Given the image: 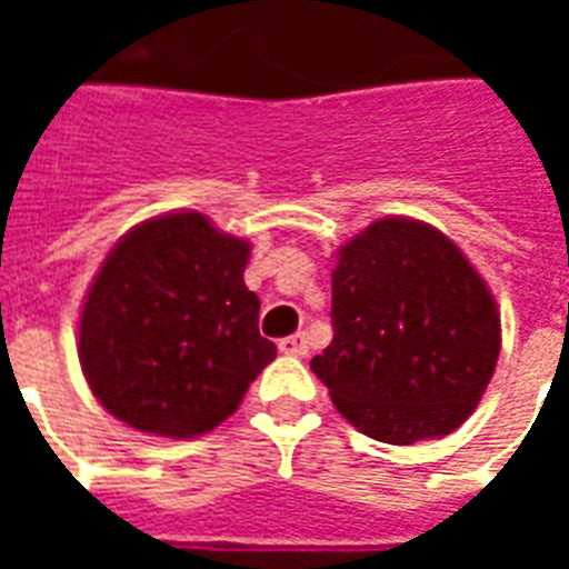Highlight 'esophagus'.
<instances>
[{
	"label": "esophagus",
	"instance_id": "obj_1",
	"mask_svg": "<svg viewBox=\"0 0 569 569\" xmlns=\"http://www.w3.org/2000/svg\"><path fill=\"white\" fill-rule=\"evenodd\" d=\"M280 353H286V357H305V353H308V341H305V332L289 335V338H283V341H280Z\"/></svg>",
	"mask_w": 569,
	"mask_h": 569
}]
</instances>
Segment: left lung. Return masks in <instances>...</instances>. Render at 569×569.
<instances>
[{
  "mask_svg": "<svg viewBox=\"0 0 569 569\" xmlns=\"http://www.w3.org/2000/svg\"><path fill=\"white\" fill-rule=\"evenodd\" d=\"M332 329L310 369L359 432L390 445L453 432L500 357L485 280L441 231L399 216L338 249Z\"/></svg>",
  "mask_w": 569,
  "mask_h": 569,
  "instance_id": "obj_1",
  "label": "left lung"
}]
</instances>
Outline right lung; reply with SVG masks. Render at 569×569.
Listing matches in <instances>:
<instances>
[{
	"instance_id": "1",
	"label": "right lung",
	"mask_w": 569,
	"mask_h": 569,
	"mask_svg": "<svg viewBox=\"0 0 569 569\" xmlns=\"http://www.w3.org/2000/svg\"><path fill=\"white\" fill-rule=\"evenodd\" d=\"M249 243L200 212L130 228L93 277L81 371L100 406L140 432L191 439L234 415L277 347L243 283Z\"/></svg>"
}]
</instances>
